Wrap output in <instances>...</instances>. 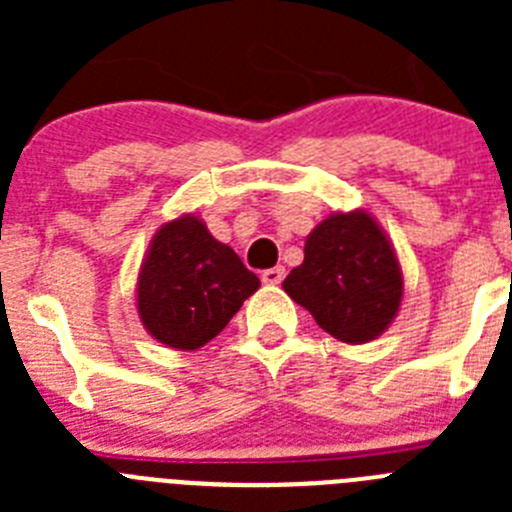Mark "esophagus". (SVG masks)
I'll list each match as a JSON object with an SVG mask.
<instances>
[{
	"label": "esophagus",
	"mask_w": 512,
	"mask_h": 512,
	"mask_svg": "<svg viewBox=\"0 0 512 512\" xmlns=\"http://www.w3.org/2000/svg\"><path fill=\"white\" fill-rule=\"evenodd\" d=\"M282 279H284V266H271V269H266L264 274H261V282L269 284V287L282 284Z\"/></svg>",
	"instance_id": "obj_1"
}]
</instances>
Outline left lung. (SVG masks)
<instances>
[{
  "label": "left lung",
  "mask_w": 512,
  "mask_h": 512,
  "mask_svg": "<svg viewBox=\"0 0 512 512\" xmlns=\"http://www.w3.org/2000/svg\"><path fill=\"white\" fill-rule=\"evenodd\" d=\"M333 338L369 343L390 328L402 302V269L390 238L366 210L333 212L305 241V261L282 282Z\"/></svg>",
  "instance_id": "left-lung-1"
}]
</instances>
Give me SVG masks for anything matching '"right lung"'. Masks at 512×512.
<instances>
[{"label": "right lung", "instance_id": "add662e5", "mask_svg": "<svg viewBox=\"0 0 512 512\" xmlns=\"http://www.w3.org/2000/svg\"><path fill=\"white\" fill-rule=\"evenodd\" d=\"M261 287L238 253L212 238L197 215L174 217L151 238L138 271V315L164 346L197 351Z\"/></svg>", "mask_w": 512, "mask_h": 512}]
</instances>
